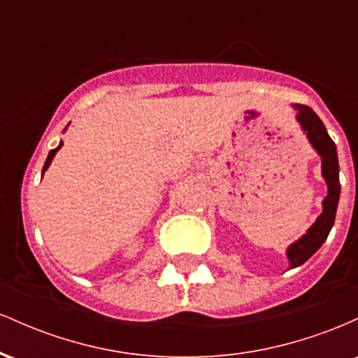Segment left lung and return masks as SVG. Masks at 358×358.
<instances>
[{"instance_id": "obj_1", "label": "left lung", "mask_w": 358, "mask_h": 358, "mask_svg": "<svg viewBox=\"0 0 358 358\" xmlns=\"http://www.w3.org/2000/svg\"><path fill=\"white\" fill-rule=\"evenodd\" d=\"M293 109L296 110V121L303 133L306 134L308 143L322 158V176L327 183V196L322 202L323 210L318 215V219L313 222V225L298 241L287 245L286 257L289 261V269L305 264L308 259L322 248L331 227H334L336 207H338L340 200V166L335 143L328 136L327 127H324L322 119L316 116L313 109L301 104H294Z\"/></svg>"}]
</instances>
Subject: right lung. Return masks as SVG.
Masks as SVG:
<instances>
[{"label": "right lung", "instance_id": "right-lung-1", "mask_svg": "<svg viewBox=\"0 0 358 358\" xmlns=\"http://www.w3.org/2000/svg\"><path fill=\"white\" fill-rule=\"evenodd\" d=\"M67 127H69V124H67V126H65L64 133H65V131H67ZM62 146H64V143H62V141H60V143H59V146H57V148H55V150H52V151H50V153H48V156H47V162H45V165H43V170H42V176H43V173H45V171H47V170H48V166H50L52 159H53V158H55L57 151H59Z\"/></svg>", "mask_w": 358, "mask_h": 358}]
</instances>
